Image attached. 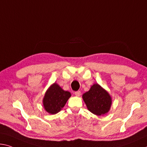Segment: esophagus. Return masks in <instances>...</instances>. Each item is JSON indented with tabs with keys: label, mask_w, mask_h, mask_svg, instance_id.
<instances>
[{
	"label": "esophagus",
	"mask_w": 147,
	"mask_h": 147,
	"mask_svg": "<svg viewBox=\"0 0 147 147\" xmlns=\"http://www.w3.org/2000/svg\"><path fill=\"white\" fill-rule=\"evenodd\" d=\"M74 94H75V95H76V96L78 97L81 95V92H80V91H77V92H74Z\"/></svg>",
	"instance_id": "esophagus-1"
}]
</instances>
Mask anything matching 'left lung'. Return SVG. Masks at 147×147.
Segmentation results:
<instances>
[{"mask_svg":"<svg viewBox=\"0 0 147 147\" xmlns=\"http://www.w3.org/2000/svg\"><path fill=\"white\" fill-rule=\"evenodd\" d=\"M82 98L88 110L95 115H103L111 109V95L98 84L92 86L90 90L82 95Z\"/></svg>","mask_w":147,"mask_h":147,"instance_id":"obj_1","label":"left lung"}]
</instances>
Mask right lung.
<instances>
[{"instance_id":"add662e5","label":"right lung","mask_w":147,"mask_h":147,"mask_svg":"<svg viewBox=\"0 0 147 147\" xmlns=\"http://www.w3.org/2000/svg\"><path fill=\"white\" fill-rule=\"evenodd\" d=\"M71 96L69 92L63 90L57 83H53L44 95L42 101L44 109L51 115H55L63 108Z\"/></svg>"}]
</instances>
